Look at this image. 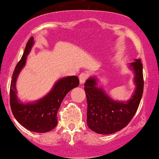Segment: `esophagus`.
Listing matches in <instances>:
<instances>
[{
  "instance_id": "34e87169",
  "label": "esophagus",
  "mask_w": 159,
  "mask_h": 159,
  "mask_svg": "<svg viewBox=\"0 0 159 159\" xmlns=\"http://www.w3.org/2000/svg\"><path fill=\"white\" fill-rule=\"evenodd\" d=\"M87 78H88V74L85 73V72H82V73L80 74V75H79L80 83L81 84L84 83L86 80L87 79Z\"/></svg>"
}]
</instances>
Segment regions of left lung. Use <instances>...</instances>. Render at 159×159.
<instances>
[{"instance_id": "left-lung-1", "label": "left lung", "mask_w": 159, "mask_h": 159, "mask_svg": "<svg viewBox=\"0 0 159 159\" xmlns=\"http://www.w3.org/2000/svg\"><path fill=\"white\" fill-rule=\"evenodd\" d=\"M134 71L135 90L129 101H116L97 87V79L91 77L84 84L87 101L88 127L98 134H111L123 129L129 123L139 108L144 90L143 65L140 59L129 64Z\"/></svg>"}]
</instances>
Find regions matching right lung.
<instances>
[{
    "instance_id": "1",
    "label": "right lung",
    "mask_w": 159,
    "mask_h": 159,
    "mask_svg": "<svg viewBox=\"0 0 159 159\" xmlns=\"http://www.w3.org/2000/svg\"><path fill=\"white\" fill-rule=\"evenodd\" d=\"M33 44L34 38L31 37L26 43L21 59L13 72L10 85V107L15 118L23 127L35 133H47L56 127L57 113L61 102L69 92L79 85V79L77 76L62 78L55 84L48 94L38 101L27 104L19 101L15 84Z\"/></svg>"
}]
</instances>
